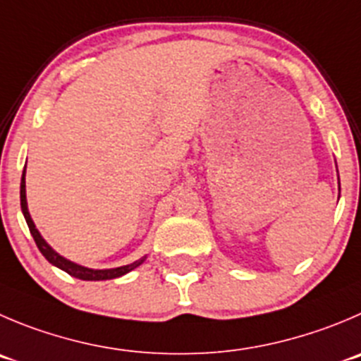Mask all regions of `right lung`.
Returning a JSON list of instances; mask_svg holds the SVG:
<instances>
[{
    "instance_id": "add662e5",
    "label": "right lung",
    "mask_w": 361,
    "mask_h": 361,
    "mask_svg": "<svg viewBox=\"0 0 361 361\" xmlns=\"http://www.w3.org/2000/svg\"><path fill=\"white\" fill-rule=\"evenodd\" d=\"M24 175H26V166H24L23 178H20V209H23L24 219H26V223H28L30 232H32L33 239H35L37 248L40 250V253H42V255L46 257L51 264H53V266L60 267L61 271H65V273H68L71 276H74V278H80V280H111V278H118V276H122V274L129 273V271H133L135 267H138L140 264L147 259V257H142V259L136 260V262L127 264V266H122V267H113V269H90V267L80 266V264L71 262V260H67L65 257H61L60 253L54 252V250L51 248L46 241H44V238L40 235L39 230H37L35 223H33L32 216H30L28 202H26V180H24Z\"/></svg>"
}]
</instances>
